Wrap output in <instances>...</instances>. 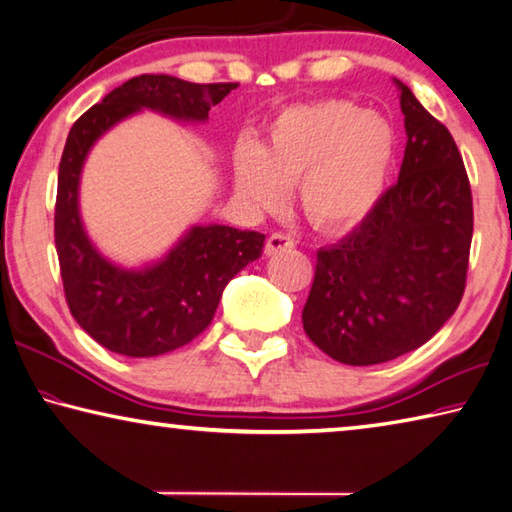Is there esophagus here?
<instances>
[{"label": "esophagus", "mask_w": 512, "mask_h": 512, "mask_svg": "<svg viewBox=\"0 0 512 512\" xmlns=\"http://www.w3.org/2000/svg\"><path fill=\"white\" fill-rule=\"evenodd\" d=\"M293 246H295V241L291 235H284V232H273V235L266 239V255H275V253H280V250L293 248Z\"/></svg>", "instance_id": "34e87169"}]
</instances>
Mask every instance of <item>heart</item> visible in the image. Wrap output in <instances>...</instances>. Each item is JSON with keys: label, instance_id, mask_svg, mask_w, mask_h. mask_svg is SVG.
<instances>
[{"label": "heart", "instance_id": "obj_1", "mask_svg": "<svg viewBox=\"0 0 512 512\" xmlns=\"http://www.w3.org/2000/svg\"><path fill=\"white\" fill-rule=\"evenodd\" d=\"M394 132L376 111L347 100H322L282 111L264 141L237 143L232 183L257 212L284 203L288 185L302 215L320 230L356 224L383 190Z\"/></svg>", "mask_w": 512, "mask_h": 512}]
</instances>
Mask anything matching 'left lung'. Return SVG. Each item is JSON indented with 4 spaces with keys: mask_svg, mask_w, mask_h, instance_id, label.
Here are the masks:
<instances>
[{
    "mask_svg": "<svg viewBox=\"0 0 512 512\" xmlns=\"http://www.w3.org/2000/svg\"><path fill=\"white\" fill-rule=\"evenodd\" d=\"M405 116L398 181L362 224L318 250L304 304L306 336L345 365H380L425 345L463 297L472 192L459 147L412 89L394 80Z\"/></svg>",
    "mask_w": 512,
    "mask_h": 512,
    "instance_id": "obj_1",
    "label": "left lung"
}]
</instances>
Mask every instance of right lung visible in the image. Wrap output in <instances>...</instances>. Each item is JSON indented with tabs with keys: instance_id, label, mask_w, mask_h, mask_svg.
<instances>
[{
	"instance_id": "add662e5",
	"label": "right lung",
	"mask_w": 512,
	"mask_h": 512,
	"mask_svg": "<svg viewBox=\"0 0 512 512\" xmlns=\"http://www.w3.org/2000/svg\"><path fill=\"white\" fill-rule=\"evenodd\" d=\"M235 82L194 85L174 76L127 80L85 111L67 136L55 199V248L71 315L98 345L152 358L188 345L215 318L226 284L262 257L264 235L230 226H192L152 264L123 268L89 239L80 217V176L91 147L120 120L150 109L183 123H206Z\"/></svg>"
}]
</instances>
